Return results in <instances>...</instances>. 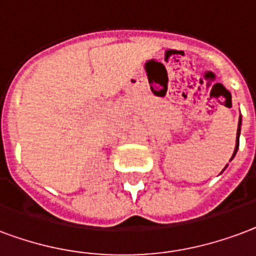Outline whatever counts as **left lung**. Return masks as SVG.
Instances as JSON below:
<instances>
[{
    "mask_svg": "<svg viewBox=\"0 0 256 256\" xmlns=\"http://www.w3.org/2000/svg\"><path fill=\"white\" fill-rule=\"evenodd\" d=\"M240 132H242V115H240V118H239V124H238V134H236V146H234V154H232V157H230V160L234 158V156H236V153H238V149H239V138H240ZM229 160V162H230ZM228 166V164L225 166V168ZM224 168V170H225ZM222 170V171H224Z\"/></svg>",
    "mask_w": 256,
    "mask_h": 256,
    "instance_id": "obj_1",
    "label": "left lung"
}]
</instances>
